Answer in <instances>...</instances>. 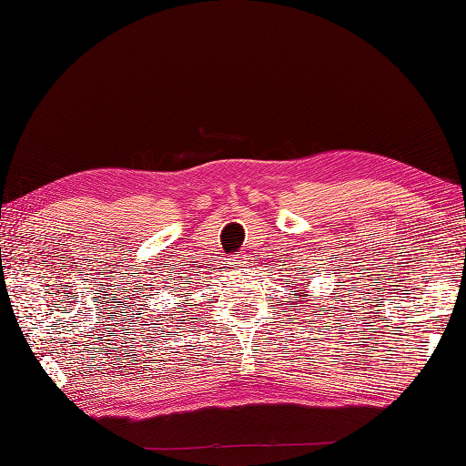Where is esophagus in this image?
Instances as JSON below:
<instances>
[{"label":"esophagus","mask_w":466,"mask_h":466,"mask_svg":"<svg viewBox=\"0 0 466 466\" xmlns=\"http://www.w3.org/2000/svg\"><path fill=\"white\" fill-rule=\"evenodd\" d=\"M248 264V258H246V256H236L234 258V266H246Z\"/></svg>","instance_id":"esophagus-1"}]
</instances>
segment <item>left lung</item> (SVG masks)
Listing matches in <instances>:
<instances>
[{
  "label": "left lung",
  "mask_w": 466,
  "mask_h": 466,
  "mask_svg": "<svg viewBox=\"0 0 466 466\" xmlns=\"http://www.w3.org/2000/svg\"><path fill=\"white\" fill-rule=\"evenodd\" d=\"M302 294H304V292H299V294H296V299H299V296H302ZM306 296H309V299H310L312 294H306ZM300 302H304V300H300Z\"/></svg>",
  "instance_id": "1"
}]
</instances>
